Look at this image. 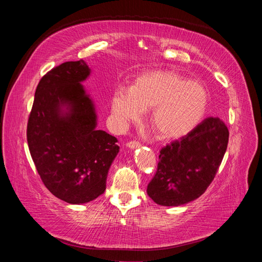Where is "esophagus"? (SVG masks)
<instances>
[{"mask_svg": "<svg viewBox=\"0 0 262 262\" xmlns=\"http://www.w3.org/2000/svg\"><path fill=\"white\" fill-rule=\"evenodd\" d=\"M140 146H141V144H140V142H138V141H131V142H128V143H126V147L132 148V149L138 148Z\"/></svg>", "mask_w": 262, "mask_h": 262, "instance_id": "obj_1", "label": "esophagus"}]
</instances>
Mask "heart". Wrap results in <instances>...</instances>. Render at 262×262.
<instances>
[{
	"instance_id": "obj_1",
	"label": "heart",
	"mask_w": 262,
	"mask_h": 262,
	"mask_svg": "<svg viewBox=\"0 0 262 262\" xmlns=\"http://www.w3.org/2000/svg\"><path fill=\"white\" fill-rule=\"evenodd\" d=\"M209 105L205 87L167 70L138 76L130 89L118 87L112 98V113L121 126L139 121L143 110L152 109L150 125L163 139H178L194 130Z\"/></svg>"
}]
</instances>
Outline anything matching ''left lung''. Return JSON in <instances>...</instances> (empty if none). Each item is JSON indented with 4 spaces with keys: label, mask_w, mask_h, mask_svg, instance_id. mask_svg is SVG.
<instances>
[{
    "label": "left lung",
    "mask_w": 262,
    "mask_h": 262,
    "mask_svg": "<svg viewBox=\"0 0 262 262\" xmlns=\"http://www.w3.org/2000/svg\"><path fill=\"white\" fill-rule=\"evenodd\" d=\"M229 132L219 117H209L187 136L161 149L147 194L164 207H178L205 192L223 160Z\"/></svg>",
    "instance_id": "1"
}]
</instances>
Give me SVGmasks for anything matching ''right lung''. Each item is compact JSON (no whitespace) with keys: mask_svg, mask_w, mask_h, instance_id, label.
<instances>
[{"mask_svg":"<svg viewBox=\"0 0 262 262\" xmlns=\"http://www.w3.org/2000/svg\"><path fill=\"white\" fill-rule=\"evenodd\" d=\"M90 75L84 60L49 71L37 86L27 124L39 176L53 195L70 204L87 203L105 192L119 153L118 140L97 129L94 100L82 84Z\"/></svg>","mask_w":262,"mask_h":262,"instance_id":"obj_1","label":"right lung"}]
</instances>
